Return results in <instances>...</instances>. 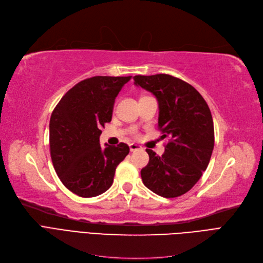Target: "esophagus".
<instances>
[{"instance_id":"obj_1","label":"esophagus","mask_w":263,"mask_h":263,"mask_svg":"<svg viewBox=\"0 0 263 263\" xmlns=\"http://www.w3.org/2000/svg\"><path fill=\"white\" fill-rule=\"evenodd\" d=\"M129 149H130V151H132V152H134V151H138V150H140V149H141V147L139 146V144H137V143H130V144H129Z\"/></svg>"}]
</instances>
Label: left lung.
<instances>
[{"label": "left lung", "mask_w": 263, "mask_h": 263, "mask_svg": "<svg viewBox=\"0 0 263 263\" xmlns=\"http://www.w3.org/2000/svg\"><path fill=\"white\" fill-rule=\"evenodd\" d=\"M135 85L150 91L159 103V129L170 137L161 157L146 149L149 163L140 172L142 182L155 194L175 198L200 179L214 147L210 108L186 81L166 74L137 75Z\"/></svg>", "instance_id": "left-lung-1"}]
</instances>
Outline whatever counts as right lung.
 Here are the masks:
<instances>
[{"mask_svg": "<svg viewBox=\"0 0 263 263\" xmlns=\"http://www.w3.org/2000/svg\"><path fill=\"white\" fill-rule=\"evenodd\" d=\"M132 76H95L64 95L50 119V153L54 170L67 189L89 198L113 184L116 166L129 153L127 144L100 146L104 124L111 122L115 98Z\"/></svg>", "mask_w": 263, "mask_h": 263, "instance_id": "1", "label": "right lung"}]
</instances>
